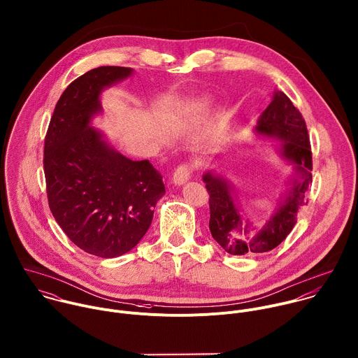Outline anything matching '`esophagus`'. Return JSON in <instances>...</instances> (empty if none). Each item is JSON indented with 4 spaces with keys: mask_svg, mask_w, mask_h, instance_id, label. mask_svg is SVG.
<instances>
[{
    "mask_svg": "<svg viewBox=\"0 0 358 358\" xmlns=\"http://www.w3.org/2000/svg\"><path fill=\"white\" fill-rule=\"evenodd\" d=\"M191 174H192V167L189 164H181L174 171L173 182L176 185H182V184H185L191 178Z\"/></svg>",
    "mask_w": 358,
    "mask_h": 358,
    "instance_id": "esophagus-1",
    "label": "esophagus"
}]
</instances>
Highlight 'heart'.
Here are the masks:
<instances>
[{"label":"heart","mask_w":358,"mask_h":358,"mask_svg":"<svg viewBox=\"0 0 358 358\" xmlns=\"http://www.w3.org/2000/svg\"><path fill=\"white\" fill-rule=\"evenodd\" d=\"M209 104V100L202 97V99H196V100H192L187 104V110L188 111H201L203 110L206 106Z\"/></svg>","instance_id":"1"}]
</instances>
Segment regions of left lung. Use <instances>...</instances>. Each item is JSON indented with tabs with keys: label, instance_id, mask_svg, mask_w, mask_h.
Listing matches in <instances>:
<instances>
[{
	"label": "left lung",
	"instance_id": "obj_1",
	"mask_svg": "<svg viewBox=\"0 0 358 358\" xmlns=\"http://www.w3.org/2000/svg\"><path fill=\"white\" fill-rule=\"evenodd\" d=\"M255 135L279 141L278 155L293 166L292 180L275 212L261 223L241 215L233 185L222 174L209 170L202 180L210 195L209 230L217 244L231 255H258L276 248L297 223V213L307 203L313 181V153L306 121L292 100L275 90L271 104L258 118Z\"/></svg>",
	"mask_w": 358,
	"mask_h": 358
}]
</instances>
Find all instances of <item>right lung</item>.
<instances>
[{
  "label": "right lung",
  "instance_id": "right-lung-1",
  "mask_svg": "<svg viewBox=\"0 0 358 358\" xmlns=\"http://www.w3.org/2000/svg\"><path fill=\"white\" fill-rule=\"evenodd\" d=\"M134 72L99 66L75 79L55 104L44 141L50 210L80 250L100 258L131 251L146 234L166 194L149 160H131L92 127L103 113L100 96Z\"/></svg>",
  "mask_w": 358,
  "mask_h": 358
}]
</instances>
